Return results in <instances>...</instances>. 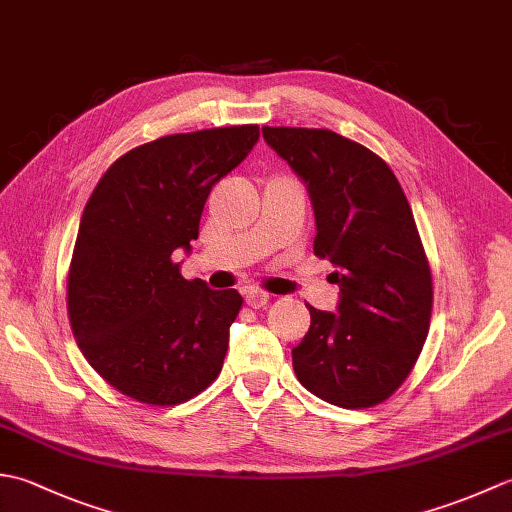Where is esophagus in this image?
<instances>
[{
    "label": "esophagus",
    "instance_id": "esophagus-1",
    "mask_svg": "<svg viewBox=\"0 0 512 512\" xmlns=\"http://www.w3.org/2000/svg\"><path fill=\"white\" fill-rule=\"evenodd\" d=\"M270 301V295L268 292H264V290H259V288H250L248 292H246V303L250 308H264L266 303Z\"/></svg>",
    "mask_w": 512,
    "mask_h": 512
}]
</instances>
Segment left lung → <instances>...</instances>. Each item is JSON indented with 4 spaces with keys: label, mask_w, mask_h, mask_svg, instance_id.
I'll list each match as a JSON object with an SVG mask.
<instances>
[{
    "label": "left lung",
    "mask_w": 512,
    "mask_h": 512,
    "mask_svg": "<svg viewBox=\"0 0 512 512\" xmlns=\"http://www.w3.org/2000/svg\"><path fill=\"white\" fill-rule=\"evenodd\" d=\"M306 184L314 255L328 257L336 312L308 306L310 330L292 350L299 383L345 409L383 402L416 365L431 321V270L411 206L387 162L330 129L262 127Z\"/></svg>",
    "instance_id": "left-lung-1"
}]
</instances>
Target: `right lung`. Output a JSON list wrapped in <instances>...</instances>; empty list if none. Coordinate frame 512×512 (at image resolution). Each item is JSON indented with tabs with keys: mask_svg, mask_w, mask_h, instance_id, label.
Here are the masks:
<instances>
[{
	"mask_svg": "<svg viewBox=\"0 0 512 512\" xmlns=\"http://www.w3.org/2000/svg\"><path fill=\"white\" fill-rule=\"evenodd\" d=\"M257 140V125L162 136L118 158L85 204L68 314L83 356L121 394L176 405L222 372L242 295L187 281L176 253H191L213 184Z\"/></svg>",
	"mask_w": 512,
	"mask_h": 512,
	"instance_id": "add662e5",
	"label": "right lung"
}]
</instances>
